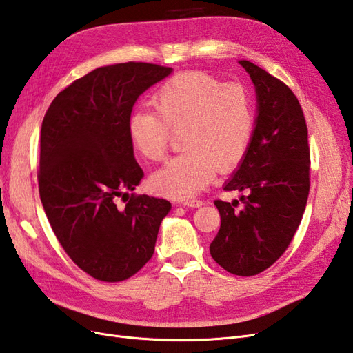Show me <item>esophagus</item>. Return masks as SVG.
I'll use <instances>...</instances> for the list:
<instances>
[{
	"label": "esophagus",
	"mask_w": 353,
	"mask_h": 353,
	"mask_svg": "<svg viewBox=\"0 0 353 353\" xmlns=\"http://www.w3.org/2000/svg\"><path fill=\"white\" fill-rule=\"evenodd\" d=\"M183 206H186V208H201L203 204H204V201L203 200H199V199H192V200H185L183 203Z\"/></svg>",
	"instance_id": "34e87169"
}]
</instances>
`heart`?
<instances>
[{
    "label": "heart",
    "instance_id": "1",
    "mask_svg": "<svg viewBox=\"0 0 353 353\" xmlns=\"http://www.w3.org/2000/svg\"><path fill=\"white\" fill-rule=\"evenodd\" d=\"M152 102L157 112L135 111L128 123L130 141L144 158L162 161L171 130H185V152L152 176L154 191L191 199L214 180L216 171L227 173L243 161L256 125L243 87L227 85L204 72H185L163 83Z\"/></svg>",
    "mask_w": 353,
    "mask_h": 353
}]
</instances>
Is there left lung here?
Here are the masks:
<instances>
[{
	"label": "left lung",
	"instance_id": "obj_1",
	"mask_svg": "<svg viewBox=\"0 0 353 353\" xmlns=\"http://www.w3.org/2000/svg\"><path fill=\"white\" fill-rule=\"evenodd\" d=\"M257 117L250 149L224 185L243 191L239 201L215 200L221 227L210 256L227 272L252 276L272 266L288 250L301 224L310 192L308 129L298 97L283 81L251 61Z\"/></svg>",
	"mask_w": 353,
	"mask_h": 353
}]
</instances>
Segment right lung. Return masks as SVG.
<instances>
[{"instance_id": "right-lung-1", "label": "right lung", "mask_w": 353, "mask_h": 353, "mask_svg": "<svg viewBox=\"0 0 353 353\" xmlns=\"http://www.w3.org/2000/svg\"><path fill=\"white\" fill-rule=\"evenodd\" d=\"M171 70L135 61L97 68L57 94L43 117L40 200L65 254L96 280L135 275L171 209L163 199L129 194L144 173L128 130L138 97Z\"/></svg>"}]
</instances>
